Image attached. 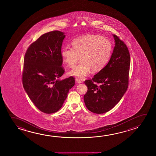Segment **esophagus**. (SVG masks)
Here are the masks:
<instances>
[{
    "label": "esophagus",
    "mask_w": 156,
    "mask_h": 156,
    "mask_svg": "<svg viewBox=\"0 0 156 156\" xmlns=\"http://www.w3.org/2000/svg\"><path fill=\"white\" fill-rule=\"evenodd\" d=\"M76 83H81L83 82V81H82L81 79H79L78 78H77L76 79Z\"/></svg>",
    "instance_id": "1"
}]
</instances>
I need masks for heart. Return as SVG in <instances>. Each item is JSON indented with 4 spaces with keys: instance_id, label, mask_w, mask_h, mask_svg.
I'll list each match as a JSON object with an SVG mask.
<instances>
[{
    "instance_id": "obj_1",
    "label": "heart",
    "mask_w": 156,
    "mask_h": 156,
    "mask_svg": "<svg viewBox=\"0 0 156 156\" xmlns=\"http://www.w3.org/2000/svg\"><path fill=\"white\" fill-rule=\"evenodd\" d=\"M72 47L64 46L61 55L64 62L69 66H74L69 75L83 78L93 72L100 71L107 64L112 52L110 40L98 35H87L76 38L72 42Z\"/></svg>"
}]
</instances>
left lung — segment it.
I'll use <instances>...</instances> for the list:
<instances>
[{
  "label": "left lung",
  "mask_w": 156,
  "mask_h": 156,
  "mask_svg": "<svg viewBox=\"0 0 156 156\" xmlns=\"http://www.w3.org/2000/svg\"><path fill=\"white\" fill-rule=\"evenodd\" d=\"M115 46L107 65L92 79L84 83L87 91L84 96L87 108L96 114L111 110L119 102L127 90L130 55L127 47L116 35Z\"/></svg>",
  "instance_id": "obj_1"
}]
</instances>
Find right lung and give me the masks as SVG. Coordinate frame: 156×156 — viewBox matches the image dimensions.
Listing matches in <instances>:
<instances>
[{
    "instance_id": "add662e5",
    "label": "right lung",
    "mask_w": 156,
    "mask_h": 156,
    "mask_svg": "<svg viewBox=\"0 0 156 156\" xmlns=\"http://www.w3.org/2000/svg\"><path fill=\"white\" fill-rule=\"evenodd\" d=\"M64 33L44 34L26 51L22 74L24 89L42 112L51 114L62 107L69 90L75 84L69 77L60 80L65 72L61 55Z\"/></svg>"
}]
</instances>
